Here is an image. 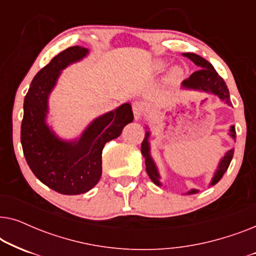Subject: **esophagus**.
Masks as SVG:
<instances>
[{
	"mask_svg": "<svg viewBox=\"0 0 256 256\" xmlns=\"http://www.w3.org/2000/svg\"><path fill=\"white\" fill-rule=\"evenodd\" d=\"M132 112H134L136 120H141L143 115H144V106H143V104L140 102V101H135V102L132 104Z\"/></svg>",
	"mask_w": 256,
	"mask_h": 256,
	"instance_id": "obj_1",
	"label": "esophagus"
}]
</instances>
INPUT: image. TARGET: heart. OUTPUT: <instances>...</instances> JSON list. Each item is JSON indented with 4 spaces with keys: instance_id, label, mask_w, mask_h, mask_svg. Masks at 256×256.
<instances>
[{
    "instance_id": "obj_1",
    "label": "heart",
    "mask_w": 256,
    "mask_h": 256,
    "mask_svg": "<svg viewBox=\"0 0 256 256\" xmlns=\"http://www.w3.org/2000/svg\"><path fill=\"white\" fill-rule=\"evenodd\" d=\"M166 62L163 60H156L155 62H154V70H155L156 72H163L164 70H166ZM182 68H174L172 71H171V74H172L174 76H180L182 74Z\"/></svg>"
}]
</instances>
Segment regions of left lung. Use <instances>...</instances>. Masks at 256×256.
Segmentation results:
<instances>
[{
  "label": "left lung",
  "instance_id": "8db88e82",
  "mask_svg": "<svg viewBox=\"0 0 256 256\" xmlns=\"http://www.w3.org/2000/svg\"><path fill=\"white\" fill-rule=\"evenodd\" d=\"M183 56L194 62L196 65L200 68V70H199V71H196L194 73H192L188 79H185L184 82H182V88L202 90V92L214 94V96H218L220 100L228 104V106H232V104H230V92L226 86V82H224L222 76L216 73L211 62H208L206 59L196 54H183ZM146 138L142 142L141 152L143 157L146 158L144 160H146V174H148L150 180H152L154 183L158 185V186H162V183H160V176L158 169H157L156 164L154 162L152 155H150V143H149L150 132L148 130V127H146ZM228 134L230 138L236 141V127H234V126H230ZM233 155H234V149L232 148L225 154V156H224L222 160H220L219 166L216 168L214 174H213L211 183H210V186L216 184L220 180H222L224 174H225L227 169H228L230 160L233 158ZM197 192L198 190H196V188H191L190 191L186 192V194H197Z\"/></svg>",
  "mask_w": 256,
  "mask_h": 256
}]
</instances>
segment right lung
I'll return each mask as SVG.
<instances>
[{
    "label": "right lung",
    "mask_w": 256,
    "mask_h": 256,
    "mask_svg": "<svg viewBox=\"0 0 256 256\" xmlns=\"http://www.w3.org/2000/svg\"><path fill=\"white\" fill-rule=\"evenodd\" d=\"M88 48L71 46L51 59L34 76L24 98L20 143L28 166L42 183L62 194L90 191L102 174V149L121 135L126 124L134 120L130 104L94 118L80 138L66 141L56 135L46 124L48 96L62 71L82 60Z\"/></svg>",
    "instance_id": "obj_1"
}]
</instances>
